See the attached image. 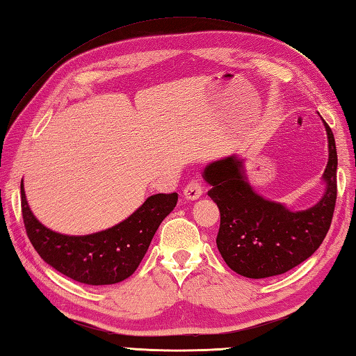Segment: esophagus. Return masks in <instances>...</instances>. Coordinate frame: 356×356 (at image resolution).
<instances>
[{
    "label": "esophagus",
    "instance_id": "esophagus-1",
    "mask_svg": "<svg viewBox=\"0 0 356 356\" xmlns=\"http://www.w3.org/2000/svg\"><path fill=\"white\" fill-rule=\"evenodd\" d=\"M203 191H205V186H203L202 180L200 179H193L185 186L184 195H185V199H188V200H195V199L200 197Z\"/></svg>",
    "mask_w": 356,
    "mask_h": 356
}]
</instances>
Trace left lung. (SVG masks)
Listing matches in <instances>:
<instances>
[{
  "instance_id": "8db88e82",
  "label": "left lung",
  "mask_w": 356,
  "mask_h": 356,
  "mask_svg": "<svg viewBox=\"0 0 356 356\" xmlns=\"http://www.w3.org/2000/svg\"><path fill=\"white\" fill-rule=\"evenodd\" d=\"M329 139V162L324 171L326 193L306 211L286 209L252 191L234 156L207 166L208 195L220 209L216 238L226 264L248 278L280 275L309 259L330 228L337 202L335 138L323 119Z\"/></svg>"
}]
</instances>
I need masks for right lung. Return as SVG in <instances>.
<instances>
[{"label": "right lung", "instance_id": "obj_1", "mask_svg": "<svg viewBox=\"0 0 356 356\" xmlns=\"http://www.w3.org/2000/svg\"><path fill=\"white\" fill-rule=\"evenodd\" d=\"M177 193L154 194L130 217L102 232L64 236L36 220L21 182V211L27 237L41 259L61 274L86 284H115L138 269L154 234L177 203Z\"/></svg>", "mask_w": 356, "mask_h": 356}]
</instances>
